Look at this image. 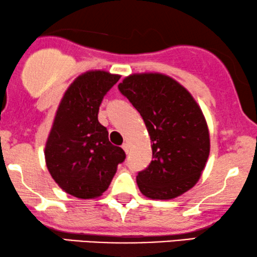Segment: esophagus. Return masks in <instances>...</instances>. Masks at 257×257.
Segmentation results:
<instances>
[{
	"instance_id": "esophagus-1",
	"label": "esophagus",
	"mask_w": 257,
	"mask_h": 257,
	"mask_svg": "<svg viewBox=\"0 0 257 257\" xmlns=\"http://www.w3.org/2000/svg\"><path fill=\"white\" fill-rule=\"evenodd\" d=\"M122 150H124L125 151V153L126 154H127L128 152H130V145H128V144L127 143H125V144H122Z\"/></svg>"
}]
</instances>
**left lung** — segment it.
<instances>
[{
	"label": "left lung",
	"instance_id": "left-lung-1",
	"mask_svg": "<svg viewBox=\"0 0 257 257\" xmlns=\"http://www.w3.org/2000/svg\"><path fill=\"white\" fill-rule=\"evenodd\" d=\"M145 122L153 159L137 175L143 195L178 198L194 187L209 157L208 125L189 91L159 72L132 73L118 85Z\"/></svg>",
	"mask_w": 257,
	"mask_h": 257
}]
</instances>
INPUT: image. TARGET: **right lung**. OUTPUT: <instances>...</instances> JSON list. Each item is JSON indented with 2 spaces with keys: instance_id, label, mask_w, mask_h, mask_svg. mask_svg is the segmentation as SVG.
I'll list each match as a JSON object with an SVG mask.
<instances>
[{
  "instance_id": "1",
  "label": "right lung",
  "mask_w": 257,
  "mask_h": 257,
  "mask_svg": "<svg viewBox=\"0 0 257 257\" xmlns=\"http://www.w3.org/2000/svg\"><path fill=\"white\" fill-rule=\"evenodd\" d=\"M119 78L105 70L84 72L70 84L56 110L45 164L56 184L75 198L103 195L125 159L121 147L112 145L106 127L98 121L101 100Z\"/></svg>"
}]
</instances>
